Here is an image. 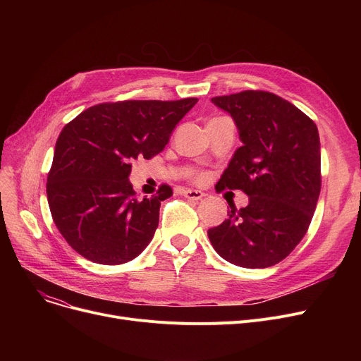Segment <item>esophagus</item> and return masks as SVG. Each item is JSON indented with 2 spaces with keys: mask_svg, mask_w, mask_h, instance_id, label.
I'll list each match as a JSON object with an SVG mask.
<instances>
[{
  "mask_svg": "<svg viewBox=\"0 0 361 361\" xmlns=\"http://www.w3.org/2000/svg\"><path fill=\"white\" fill-rule=\"evenodd\" d=\"M181 195L184 197H187V199H190V200H200L204 196L203 192H200V190H190V188H185V190L181 192Z\"/></svg>",
  "mask_w": 361,
  "mask_h": 361,
  "instance_id": "1",
  "label": "esophagus"
}]
</instances>
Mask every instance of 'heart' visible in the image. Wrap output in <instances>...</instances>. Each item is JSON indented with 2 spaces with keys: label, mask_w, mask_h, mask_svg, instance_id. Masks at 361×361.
<instances>
[{
  "label": "heart",
  "mask_w": 361,
  "mask_h": 361,
  "mask_svg": "<svg viewBox=\"0 0 361 361\" xmlns=\"http://www.w3.org/2000/svg\"><path fill=\"white\" fill-rule=\"evenodd\" d=\"M195 178H197V180H202V178H203V174H202V173H197V174H195Z\"/></svg>",
  "instance_id": "heart-1"
}]
</instances>
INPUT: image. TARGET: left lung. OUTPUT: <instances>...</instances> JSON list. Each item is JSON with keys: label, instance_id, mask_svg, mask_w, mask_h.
Here are the masks:
<instances>
[{"label": "left lung", "instance_id": "left-lung-1", "mask_svg": "<svg viewBox=\"0 0 361 361\" xmlns=\"http://www.w3.org/2000/svg\"><path fill=\"white\" fill-rule=\"evenodd\" d=\"M230 112L240 146L219 180L221 190H241L249 204L231 206L207 230L216 253L241 268H268L286 259L305 237L320 193V142L312 118L264 90L215 97Z\"/></svg>", "mask_w": 361, "mask_h": 361}]
</instances>
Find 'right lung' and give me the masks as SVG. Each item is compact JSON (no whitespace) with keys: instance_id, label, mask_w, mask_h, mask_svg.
<instances>
[{"instance_id":"add662e5","label":"right lung","mask_w":361,"mask_h":361,"mask_svg":"<svg viewBox=\"0 0 361 361\" xmlns=\"http://www.w3.org/2000/svg\"><path fill=\"white\" fill-rule=\"evenodd\" d=\"M196 102H105L66 124L55 143L47 196L71 249L101 264L126 263L146 249L158 228L161 202L173 188L162 184L157 196L137 199L128 181L131 162L162 152Z\"/></svg>"}]
</instances>
